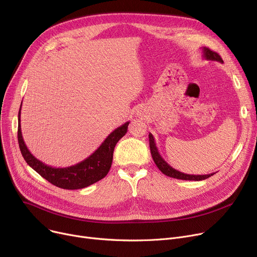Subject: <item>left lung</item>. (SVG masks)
Segmentation results:
<instances>
[{"label":"left lung","mask_w":257,"mask_h":257,"mask_svg":"<svg viewBox=\"0 0 257 257\" xmlns=\"http://www.w3.org/2000/svg\"><path fill=\"white\" fill-rule=\"evenodd\" d=\"M202 52H203V57L206 60H212V61H219L221 63H223V59L221 58V56L219 55L218 53H215L211 50H209L208 48H202ZM149 143H150V150H151V155L152 158L154 160L155 165L157 166V168L163 172L165 175L172 178H176V179H181V180H195V181H200V180H205L207 178H209L210 176L214 173L211 174H207V175H190V174H184L182 172H179L177 170H175L174 168H172L167 161L161 157V155L158 152V149L155 144V140L152 136V133H149Z\"/></svg>","instance_id":"left-lung-1"}]
</instances>
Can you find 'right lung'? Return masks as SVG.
I'll list each match as a JSON object with an SVG mask.
<instances>
[{
  "label": "right lung",
  "mask_w": 257,
  "mask_h": 257,
  "mask_svg": "<svg viewBox=\"0 0 257 257\" xmlns=\"http://www.w3.org/2000/svg\"><path fill=\"white\" fill-rule=\"evenodd\" d=\"M129 123L130 121H126L124 125L113 130L90 156L74 166L66 168L50 167L31 154L22 136L21 109L19 112L18 141L26 163L40 176L50 183L60 188H64V190H79V188H84L96 183L108 174L112 164L114 147L116 143L127 133Z\"/></svg>",
  "instance_id": "add662e5"
}]
</instances>
